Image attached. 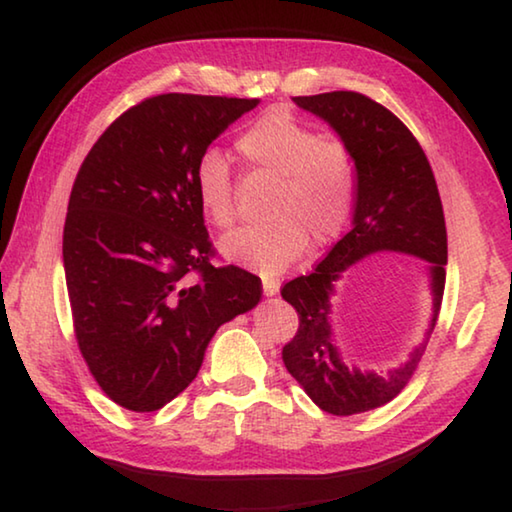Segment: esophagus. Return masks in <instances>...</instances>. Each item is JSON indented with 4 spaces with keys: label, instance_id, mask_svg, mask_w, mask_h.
I'll use <instances>...</instances> for the list:
<instances>
[{
    "label": "esophagus",
    "instance_id": "obj_1",
    "mask_svg": "<svg viewBox=\"0 0 512 512\" xmlns=\"http://www.w3.org/2000/svg\"><path fill=\"white\" fill-rule=\"evenodd\" d=\"M262 289H264V296H277V291H280V282L273 280V277H262Z\"/></svg>",
    "mask_w": 512,
    "mask_h": 512
}]
</instances>
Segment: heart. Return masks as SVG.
Wrapping results in <instances>:
<instances>
[{
  "label": "heart",
  "mask_w": 512,
  "mask_h": 512,
  "mask_svg": "<svg viewBox=\"0 0 512 512\" xmlns=\"http://www.w3.org/2000/svg\"><path fill=\"white\" fill-rule=\"evenodd\" d=\"M237 151L259 171L277 178L266 225L230 232L221 255L266 275H275L305 255L309 239L325 246L350 221L357 171L343 144L320 140L289 112L273 110L237 140ZM196 201L216 228L235 221V180L219 151H205L194 171Z\"/></svg>",
  "instance_id": "heart-1"
}]
</instances>
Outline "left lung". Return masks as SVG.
Returning <instances> with one entry per match:
<instances>
[{"label": "left lung", "mask_w": 512, "mask_h": 512, "mask_svg": "<svg viewBox=\"0 0 512 512\" xmlns=\"http://www.w3.org/2000/svg\"><path fill=\"white\" fill-rule=\"evenodd\" d=\"M293 101L327 121L341 137L357 171V194L348 235L336 241L309 275L282 287V298L300 318L296 336L282 348V359L320 409L357 415L400 395L436 327L447 266L443 203L422 146L391 110L348 90ZM375 252H404L430 264V327L410 357L386 371L359 369L345 358L331 320L335 282L359 258Z\"/></svg>", "instance_id": "left-lung-1"}]
</instances>
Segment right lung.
<instances>
[{"label":"right lung","instance_id":"add662e5","mask_svg":"<svg viewBox=\"0 0 512 512\" xmlns=\"http://www.w3.org/2000/svg\"><path fill=\"white\" fill-rule=\"evenodd\" d=\"M259 99L160 94L112 121L74 180L63 264L85 363L112 402L158 411L192 384L262 280L210 264L194 192L201 155Z\"/></svg>","mask_w":512,"mask_h":512}]
</instances>
